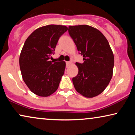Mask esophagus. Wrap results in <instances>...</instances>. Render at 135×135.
Returning <instances> with one entry per match:
<instances>
[{
  "instance_id": "1",
  "label": "esophagus",
  "mask_w": 135,
  "mask_h": 135,
  "mask_svg": "<svg viewBox=\"0 0 135 135\" xmlns=\"http://www.w3.org/2000/svg\"><path fill=\"white\" fill-rule=\"evenodd\" d=\"M72 64L71 62L70 61H68V62H66V66H67V67H68V66H69L71 64Z\"/></svg>"
}]
</instances>
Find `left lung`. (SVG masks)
Masks as SVG:
<instances>
[{"mask_svg": "<svg viewBox=\"0 0 135 135\" xmlns=\"http://www.w3.org/2000/svg\"><path fill=\"white\" fill-rule=\"evenodd\" d=\"M68 31L84 61L75 63L79 73L73 78L75 89L86 98L97 97L106 89L113 74L111 48L104 35L90 26H69Z\"/></svg>", "mask_w": 135, "mask_h": 135, "instance_id": "obj_1", "label": "left lung"}]
</instances>
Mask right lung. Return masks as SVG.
<instances>
[{"mask_svg": "<svg viewBox=\"0 0 135 135\" xmlns=\"http://www.w3.org/2000/svg\"><path fill=\"white\" fill-rule=\"evenodd\" d=\"M67 31L65 26H44L31 33L24 44L19 60L22 77L29 90L39 97L55 93L64 75L65 61L49 59L59 38Z\"/></svg>", "mask_w": 135, "mask_h": 135, "instance_id": "1", "label": "right lung"}]
</instances>
